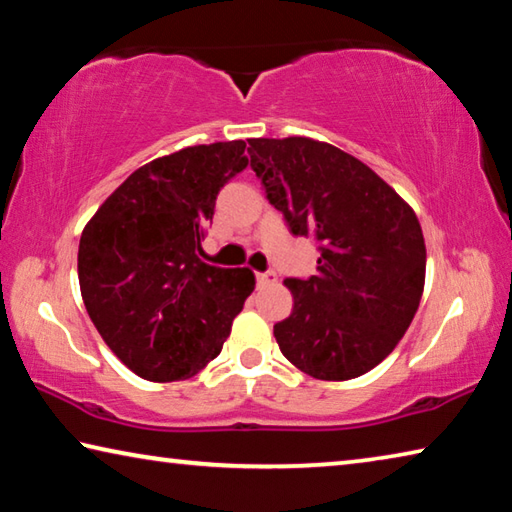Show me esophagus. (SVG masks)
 Here are the masks:
<instances>
[{
    "label": "esophagus",
    "instance_id": "obj_1",
    "mask_svg": "<svg viewBox=\"0 0 512 512\" xmlns=\"http://www.w3.org/2000/svg\"><path fill=\"white\" fill-rule=\"evenodd\" d=\"M277 280L275 271H266V273H257V284L259 287H266V284H273Z\"/></svg>",
    "mask_w": 512,
    "mask_h": 512
}]
</instances>
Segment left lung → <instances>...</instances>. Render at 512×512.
I'll return each instance as SVG.
<instances>
[{"label":"left lung","mask_w":512,"mask_h":512,"mask_svg":"<svg viewBox=\"0 0 512 512\" xmlns=\"http://www.w3.org/2000/svg\"><path fill=\"white\" fill-rule=\"evenodd\" d=\"M250 167L296 237H314L316 275L287 277L289 318L273 327L307 375H366L400 343L418 311L427 248L415 212L354 155L309 137L248 140Z\"/></svg>","instance_id":"8db88e82"}]
</instances>
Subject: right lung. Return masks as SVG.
<instances>
[{
  "instance_id": "right-lung-1",
  "label": "right lung",
  "mask_w": 512,
  "mask_h": 512,
  "mask_svg": "<svg viewBox=\"0 0 512 512\" xmlns=\"http://www.w3.org/2000/svg\"><path fill=\"white\" fill-rule=\"evenodd\" d=\"M246 167L244 140L187 146L133 171L85 225V309L142 379L180 381L203 370L255 289L250 268L201 259L216 196Z\"/></svg>"
}]
</instances>
